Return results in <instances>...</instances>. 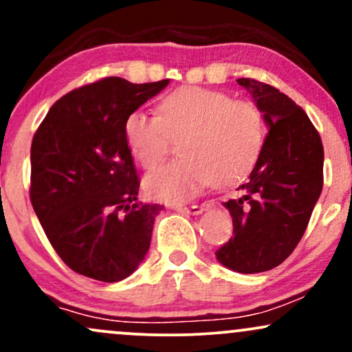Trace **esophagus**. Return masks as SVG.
Segmentation results:
<instances>
[{
	"instance_id": "34e87169",
	"label": "esophagus",
	"mask_w": 352,
	"mask_h": 352,
	"mask_svg": "<svg viewBox=\"0 0 352 352\" xmlns=\"http://www.w3.org/2000/svg\"><path fill=\"white\" fill-rule=\"evenodd\" d=\"M172 208L177 210V212L188 213V215H199V213L204 212V207H200V205H190V207H185V205H175V207Z\"/></svg>"
}]
</instances>
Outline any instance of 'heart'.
Returning <instances> with one entry per match:
<instances>
[{
	"label": "heart",
	"mask_w": 352,
	"mask_h": 352,
	"mask_svg": "<svg viewBox=\"0 0 352 352\" xmlns=\"http://www.w3.org/2000/svg\"><path fill=\"white\" fill-rule=\"evenodd\" d=\"M157 116L129 112L124 137L137 164L152 172L179 139L180 159L145 180L153 199L184 204L207 185L233 184L246 175L265 140L261 109L250 99L230 98L218 89L184 86L165 94Z\"/></svg>",
	"instance_id": "heart-1"
}]
</instances>
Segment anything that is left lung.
<instances>
[{"label": "left lung", "instance_id": "left-lung-1", "mask_svg": "<svg viewBox=\"0 0 352 352\" xmlns=\"http://www.w3.org/2000/svg\"><path fill=\"white\" fill-rule=\"evenodd\" d=\"M270 131L236 199L225 201L233 236L215 254L238 273L281 265L305 235L322 190V151L316 127L300 106L270 84L241 78Z\"/></svg>", "mask_w": 352, "mask_h": 352}]
</instances>
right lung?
Returning a JSON list of instances; mask_svg holds the SVG:
<instances>
[{
    "mask_svg": "<svg viewBox=\"0 0 352 352\" xmlns=\"http://www.w3.org/2000/svg\"><path fill=\"white\" fill-rule=\"evenodd\" d=\"M167 84L99 79L63 96L39 124L31 144L30 199L72 272L116 283L145 258L162 207L137 200L140 180L124 120Z\"/></svg>",
    "mask_w": 352,
    "mask_h": 352,
    "instance_id": "right-lung-1",
    "label": "right lung"
}]
</instances>
